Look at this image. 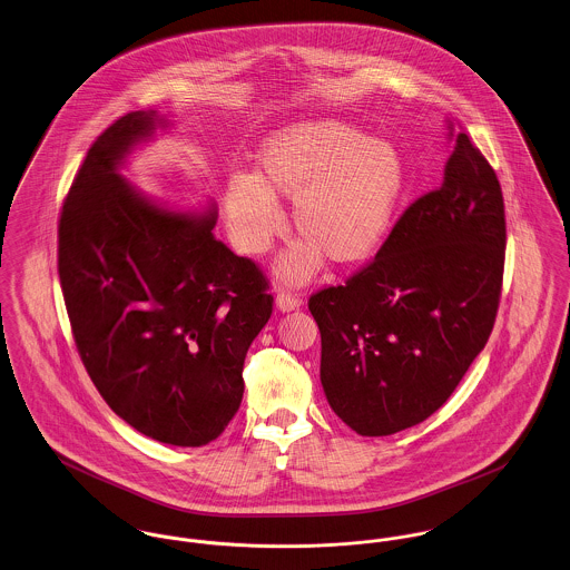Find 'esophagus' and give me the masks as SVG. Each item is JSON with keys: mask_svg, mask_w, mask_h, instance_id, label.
I'll return each instance as SVG.
<instances>
[{"mask_svg": "<svg viewBox=\"0 0 570 570\" xmlns=\"http://www.w3.org/2000/svg\"><path fill=\"white\" fill-rule=\"evenodd\" d=\"M302 304H304V302H302V297H299V295H295V293H288V291H282V293H277V297H275V306H277L279 312L297 309Z\"/></svg>", "mask_w": 570, "mask_h": 570, "instance_id": "34e87169", "label": "esophagus"}]
</instances>
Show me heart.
Here are the masks:
<instances>
[{
	"instance_id": "obj_1",
	"label": "heart",
	"mask_w": 570,
	"mask_h": 570,
	"mask_svg": "<svg viewBox=\"0 0 570 570\" xmlns=\"http://www.w3.org/2000/svg\"><path fill=\"white\" fill-rule=\"evenodd\" d=\"M403 163L389 140L350 124L312 121L275 134L258 154V174L225 184V217L243 254L261 256L284 229L275 197L293 199V220L306 238L279 271L304 282L332 263L371 258L389 234L403 190Z\"/></svg>"
}]
</instances>
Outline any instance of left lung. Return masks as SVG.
<instances>
[{"mask_svg":"<svg viewBox=\"0 0 570 570\" xmlns=\"http://www.w3.org/2000/svg\"><path fill=\"white\" fill-rule=\"evenodd\" d=\"M503 263L501 184L460 131L439 188L399 217L371 263L307 302L323 391L353 432L391 436L451 396L494 327Z\"/></svg>","mask_w":570,"mask_h":570,"instance_id":"1","label":"left lung"}]
</instances>
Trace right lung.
<instances>
[{"label": "right lung", "instance_id": "add662e5", "mask_svg": "<svg viewBox=\"0 0 570 570\" xmlns=\"http://www.w3.org/2000/svg\"><path fill=\"white\" fill-rule=\"evenodd\" d=\"M165 124L128 112L90 145L58 220V275L76 347L112 412L149 439L202 446L240 405L273 297L256 263L215 238V210L163 208L119 176Z\"/></svg>", "mask_w": 570, "mask_h": 570}]
</instances>
